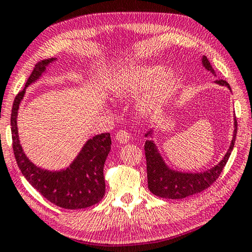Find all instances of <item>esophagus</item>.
Returning <instances> with one entry per match:
<instances>
[{
  "label": "esophagus",
  "mask_w": 252,
  "mask_h": 252,
  "mask_svg": "<svg viewBox=\"0 0 252 252\" xmlns=\"http://www.w3.org/2000/svg\"><path fill=\"white\" fill-rule=\"evenodd\" d=\"M117 140L120 142V143H126L130 141V134L126 132V131H123V130H120L118 131L117 133Z\"/></svg>",
  "instance_id": "obj_1"
}]
</instances>
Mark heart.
Listing matches in <instances>:
<instances>
[{
    "instance_id": "heart-1",
    "label": "heart",
    "mask_w": 252,
    "mask_h": 252,
    "mask_svg": "<svg viewBox=\"0 0 252 252\" xmlns=\"http://www.w3.org/2000/svg\"><path fill=\"white\" fill-rule=\"evenodd\" d=\"M177 81L173 67L131 66L114 76L110 84L111 93L117 97H126L146 90L138 99V109L143 114L155 113L165 104Z\"/></svg>"
}]
</instances>
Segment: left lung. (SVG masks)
I'll return each mask as SVG.
<instances>
[{
  "label": "left lung",
  "instance_id": "left-lung-1",
  "mask_svg": "<svg viewBox=\"0 0 252 252\" xmlns=\"http://www.w3.org/2000/svg\"><path fill=\"white\" fill-rule=\"evenodd\" d=\"M202 66L206 70H209L215 75V71L211 66L205 56L202 57ZM217 85L224 86L227 90L231 87L229 84L223 79L214 81ZM237 120L235 117L233 119V135L231 140L230 147L223 158L212 168L199 171V173H187V171L176 170L167 165L165 159L162 158L158 146L156 145L154 140L155 137V127H150L149 131L145 134L147 138L145 143V153L147 159V177H148V189L156 196L162 198H171V199H181L185 198L190 195L201 193L202 190L206 189L212 184L217 181V178L222 173L223 168L226 165L227 160L235 142V135H237Z\"/></svg>",
  "mask_w": 252,
  "mask_h": 252
}]
</instances>
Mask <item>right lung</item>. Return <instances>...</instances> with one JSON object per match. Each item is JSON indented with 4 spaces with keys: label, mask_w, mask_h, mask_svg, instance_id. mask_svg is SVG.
I'll list each match as a JSON object with an SVG mask.
<instances>
[{
    "label": "right lung",
    "mask_w": 252,
    "mask_h": 252,
    "mask_svg": "<svg viewBox=\"0 0 252 252\" xmlns=\"http://www.w3.org/2000/svg\"><path fill=\"white\" fill-rule=\"evenodd\" d=\"M57 58L39 62L26 83L25 90L17 95L11 114V131L17 163L25 178L43 197L63 209L78 210L96 204L104 196V162L111 150L110 133L94 135L82 147L70 165L61 170L41 168L30 160L20 143L18 114L20 105L30 85L38 82L50 63Z\"/></svg>",
    "instance_id": "right-lung-1"
}]
</instances>
